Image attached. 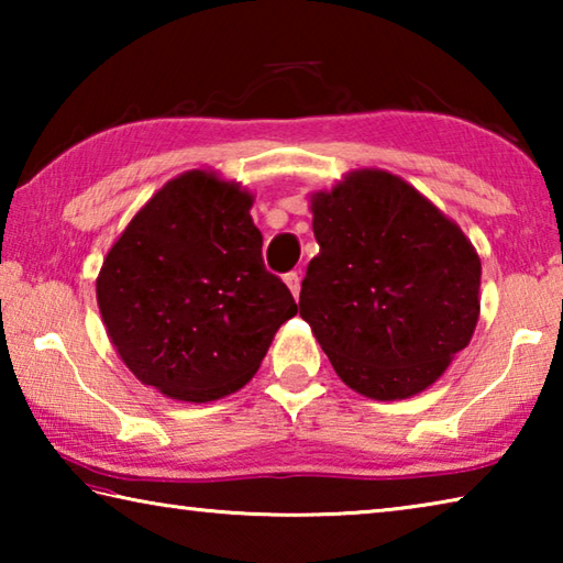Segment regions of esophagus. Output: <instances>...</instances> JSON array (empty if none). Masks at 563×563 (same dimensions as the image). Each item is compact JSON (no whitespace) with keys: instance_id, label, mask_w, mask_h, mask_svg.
Here are the masks:
<instances>
[{"instance_id":"34e87169","label":"esophagus","mask_w":563,"mask_h":563,"mask_svg":"<svg viewBox=\"0 0 563 563\" xmlns=\"http://www.w3.org/2000/svg\"><path fill=\"white\" fill-rule=\"evenodd\" d=\"M285 285H288V288H290L292 298L298 300L300 298V275L298 273H288V275H285Z\"/></svg>"}]
</instances>
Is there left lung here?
<instances>
[{
    "mask_svg": "<svg viewBox=\"0 0 563 563\" xmlns=\"http://www.w3.org/2000/svg\"><path fill=\"white\" fill-rule=\"evenodd\" d=\"M320 253L300 318L338 377L369 399H405L444 375L479 320L482 261L430 198L383 168L310 196Z\"/></svg>",
    "mask_w": 563,
    "mask_h": 563,
    "instance_id": "1",
    "label": "left lung"
}]
</instances>
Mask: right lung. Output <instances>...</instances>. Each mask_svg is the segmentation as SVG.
Listing matches in <instances>:
<instances>
[{"label": "right lung", "mask_w": 563, "mask_h": 563, "mask_svg": "<svg viewBox=\"0 0 563 563\" xmlns=\"http://www.w3.org/2000/svg\"><path fill=\"white\" fill-rule=\"evenodd\" d=\"M253 196L216 170H186L148 198L111 245L97 300L136 379L180 402H213L258 373L298 312L265 271Z\"/></svg>", "instance_id": "1"}]
</instances>
